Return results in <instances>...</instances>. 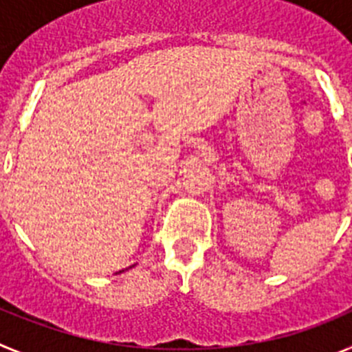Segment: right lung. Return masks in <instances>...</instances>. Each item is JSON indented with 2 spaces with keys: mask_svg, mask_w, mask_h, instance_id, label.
Returning <instances> with one entry per match:
<instances>
[{
  "mask_svg": "<svg viewBox=\"0 0 352 352\" xmlns=\"http://www.w3.org/2000/svg\"><path fill=\"white\" fill-rule=\"evenodd\" d=\"M121 272H123V270H121ZM121 272H118V273H121Z\"/></svg>",
  "mask_w": 352,
  "mask_h": 352,
  "instance_id": "right-lung-1",
  "label": "right lung"
}]
</instances>
